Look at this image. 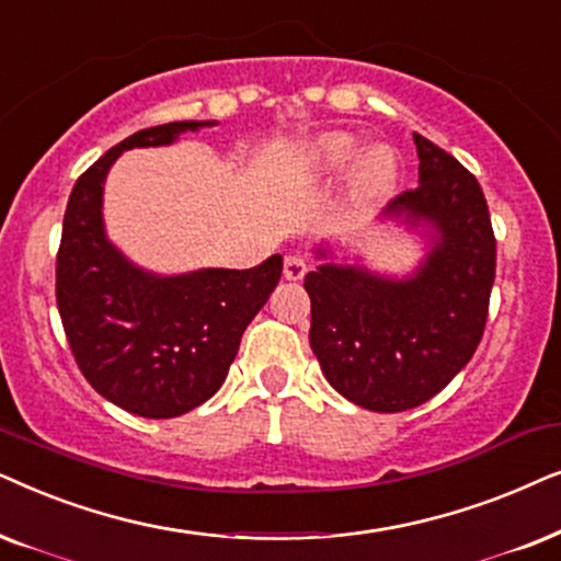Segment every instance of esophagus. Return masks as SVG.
Masks as SVG:
<instances>
[{"mask_svg":"<svg viewBox=\"0 0 561 561\" xmlns=\"http://www.w3.org/2000/svg\"><path fill=\"white\" fill-rule=\"evenodd\" d=\"M305 274H308V264H305L302 256H297V253H293V256L285 259V279L300 282Z\"/></svg>","mask_w":561,"mask_h":561,"instance_id":"1","label":"esophagus"}]
</instances>
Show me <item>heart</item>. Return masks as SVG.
<instances>
[{
	"label": "heart",
	"mask_w": 561,
	"mask_h": 561,
	"mask_svg": "<svg viewBox=\"0 0 561 561\" xmlns=\"http://www.w3.org/2000/svg\"><path fill=\"white\" fill-rule=\"evenodd\" d=\"M300 163L310 176L331 179L348 169V197L356 205H377L394 190L400 179V156L392 146L362 140L348 130H325L302 146Z\"/></svg>",
	"instance_id": "1"
}]
</instances>
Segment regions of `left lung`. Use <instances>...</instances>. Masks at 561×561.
I'll return each instance as SVG.
<instances>
[{"label": "left lung", "mask_w": 561, "mask_h": 561, "mask_svg": "<svg viewBox=\"0 0 561 561\" xmlns=\"http://www.w3.org/2000/svg\"><path fill=\"white\" fill-rule=\"evenodd\" d=\"M417 186L387 205L385 220L425 243L410 274L371 272L362 261H333L305 276L310 348L335 392L375 413H400L442 392L477 351L492 282L495 236L482 186L461 163L413 136Z\"/></svg>", "instance_id": "8db88e82"}]
</instances>
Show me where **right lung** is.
<instances>
[{
  "label": "right lung",
  "instance_id": "1",
  "mask_svg": "<svg viewBox=\"0 0 561 561\" xmlns=\"http://www.w3.org/2000/svg\"><path fill=\"white\" fill-rule=\"evenodd\" d=\"M218 125L179 119L133 133L77 179L56 259V302L81 375L117 408L176 417L226 382L241 335L282 276L274 253L253 268L156 274L107 238L104 179L123 151L171 146L182 133Z\"/></svg>",
  "mask_w": 561,
  "mask_h": 561
}]
</instances>
